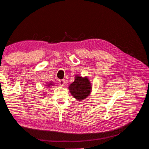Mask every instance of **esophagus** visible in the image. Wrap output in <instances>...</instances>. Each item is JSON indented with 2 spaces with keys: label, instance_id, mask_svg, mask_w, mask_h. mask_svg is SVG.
Returning a JSON list of instances; mask_svg holds the SVG:
<instances>
[{
  "label": "esophagus",
  "instance_id": "obj_1",
  "mask_svg": "<svg viewBox=\"0 0 149 149\" xmlns=\"http://www.w3.org/2000/svg\"><path fill=\"white\" fill-rule=\"evenodd\" d=\"M65 84V81L64 79L60 80V81H59V84H60L61 86H64Z\"/></svg>",
  "mask_w": 149,
  "mask_h": 149
}]
</instances>
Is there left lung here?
I'll use <instances>...</instances> for the list:
<instances>
[{
	"instance_id": "left-lung-1",
	"label": "left lung",
	"mask_w": 149,
	"mask_h": 149,
	"mask_svg": "<svg viewBox=\"0 0 149 149\" xmlns=\"http://www.w3.org/2000/svg\"><path fill=\"white\" fill-rule=\"evenodd\" d=\"M68 88L72 96L77 100L82 101L89 95L91 86L87 77L82 78L77 75L74 82L71 84Z\"/></svg>"
}]
</instances>
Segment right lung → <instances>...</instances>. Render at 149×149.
Segmentation results:
<instances>
[{
	"label": "right lung",
	"instance_id": "1",
	"mask_svg": "<svg viewBox=\"0 0 149 149\" xmlns=\"http://www.w3.org/2000/svg\"><path fill=\"white\" fill-rule=\"evenodd\" d=\"M49 85H52V84H48V86H49Z\"/></svg>",
	"mask_w": 149,
	"mask_h": 149
}]
</instances>
